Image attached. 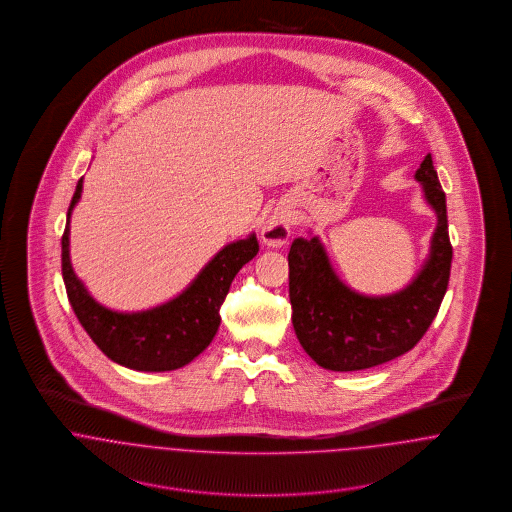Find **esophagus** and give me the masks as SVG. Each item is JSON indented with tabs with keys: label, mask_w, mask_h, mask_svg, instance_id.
<instances>
[{
	"label": "esophagus",
	"mask_w": 512,
	"mask_h": 512,
	"mask_svg": "<svg viewBox=\"0 0 512 512\" xmlns=\"http://www.w3.org/2000/svg\"><path fill=\"white\" fill-rule=\"evenodd\" d=\"M292 224L293 217L290 211H284V209L276 211L264 224V230H262L264 242L272 248L284 246L292 234Z\"/></svg>",
	"instance_id": "1"
}]
</instances>
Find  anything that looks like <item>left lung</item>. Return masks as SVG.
Wrapping results in <instances>:
<instances>
[{
  "label": "left lung",
  "mask_w": 512,
  "mask_h": 512,
  "mask_svg": "<svg viewBox=\"0 0 512 512\" xmlns=\"http://www.w3.org/2000/svg\"><path fill=\"white\" fill-rule=\"evenodd\" d=\"M416 179L438 215V226L426 266L402 292L382 297L353 292L333 272L317 236L292 242L288 264L293 329L305 353L327 370L349 372L388 363L414 349L438 315L453 250L445 193L430 153Z\"/></svg>",
  "instance_id": "8db88e82"
}]
</instances>
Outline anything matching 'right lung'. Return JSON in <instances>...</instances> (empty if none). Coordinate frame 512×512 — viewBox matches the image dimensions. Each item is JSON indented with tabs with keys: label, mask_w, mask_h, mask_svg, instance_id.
Here are the masks:
<instances>
[{
	"label": "right lung",
	"mask_w": 512,
	"mask_h": 512,
	"mask_svg": "<svg viewBox=\"0 0 512 512\" xmlns=\"http://www.w3.org/2000/svg\"><path fill=\"white\" fill-rule=\"evenodd\" d=\"M80 193L82 177L76 183L67 219ZM61 244L63 280L80 325L110 361L146 372L181 368L211 345L219 331L220 305L234 276L260 250L256 234L236 240L224 246L175 299L147 311L118 313L94 301L76 278L69 258V220Z\"/></svg>",
	"instance_id": "right-lung-1"
}]
</instances>
